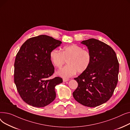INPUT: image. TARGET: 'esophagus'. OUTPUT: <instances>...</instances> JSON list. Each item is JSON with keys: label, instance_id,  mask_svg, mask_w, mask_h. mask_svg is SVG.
Instances as JSON below:
<instances>
[{"label": "esophagus", "instance_id": "obj_1", "mask_svg": "<svg viewBox=\"0 0 130 130\" xmlns=\"http://www.w3.org/2000/svg\"><path fill=\"white\" fill-rule=\"evenodd\" d=\"M69 80V79H66V78H63V82H67V81H68V80Z\"/></svg>", "mask_w": 130, "mask_h": 130}]
</instances>
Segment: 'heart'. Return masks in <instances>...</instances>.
Segmentation results:
<instances>
[{"instance_id": "heart-1", "label": "heart", "mask_w": 130, "mask_h": 130, "mask_svg": "<svg viewBox=\"0 0 130 130\" xmlns=\"http://www.w3.org/2000/svg\"><path fill=\"white\" fill-rule=\"evenodd\" d=\"M50 59L54 66L60 69L66 62V66L57 72L59 76L68 78L76 72L82 73L90 65L92 60L91 53L76 44L64 47L62 52L53 50L50 53Z\"/></svg>"}]
</instances>
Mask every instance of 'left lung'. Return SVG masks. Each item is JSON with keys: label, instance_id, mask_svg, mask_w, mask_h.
<instances>
[{"label": "left lung", "instance_id": "left-lung-1", "mask_svg": "<svg viewBox=\"0 0 130 130\" xmlns=\"http://www.w3.org/2000/svg\"><path fill=\"white\" fill-rule=\"evenodd\" d=\"M91 54L88 69L77 77L73 97L78 103L88 107H96L106 102L114 93L118 82L119 63L112 48L94 38L83 40Z\"/></svg>", "mask_w": 130, "mask_h": 130}]
</instances>
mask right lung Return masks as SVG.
Instances as JSON below:
<instances>
[{
    "label": "right lung",
    "mask_w": 130,
    "mask_h": 130,
    "mask_svg": "<svg viewBox=\"0 0 130 130\" xmlns=\"http://www.w3.org/2000/svg\"><path fill=\"white\" fill-rule=\"evenodd\" d=\"M60 40L42 35L27 39L17 53L14 64V82L23 100L34 107L50 104L56 98L55 86L63 79L50 77L54 73L51 52Z\"/></svg>",
    "instance_id": "1"
}]
</instances>
